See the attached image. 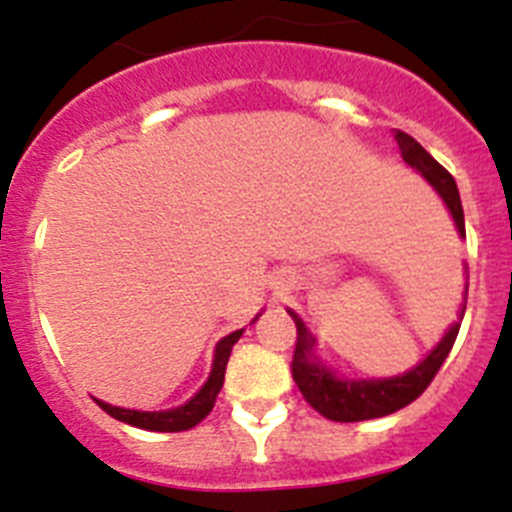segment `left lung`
Here are the masks:
<instances>
[{"label":"left lung","mask_w":512,"mask_h":512,"mask_svg":"<svg viewBox=\"0 0 512 512\" xmlns=\"http://www.w3.org/2000/svg\"><path fill=\"white\" fill-rule=\"evenodd\" d=\"M395 140L397 146H400L402 161L436 189V194L443 200L449 215L454 217L456 233H459L461 238H467V230H464V210H461L459 189H456L454 176L443 169L436 158L425 151L418 140L410 138L408 133L395 130ZM464 271H467V282H464V292H461V305L459 312H456V320L446 328L441 341L428 351V356H423L413 369L395 374V377H346V374H341L330 364H325L318 356V338L312 336L310 328L305 325V320H302L295 310H289L287 307V312L292 315V320H295L297 325V346L295 359H292V377H295L302 397H305L323 418L336 420V423H356V420H372L382 418V415L397 413L400 408L410 405L415 397L423 395V390L433 382L436 372L441 369L446 356H449L451 346H454L456 341V333H459V320L464 318V310H467V264H464Z\"/></svg>","instance_id":"left-lung-1"}]
</instances>
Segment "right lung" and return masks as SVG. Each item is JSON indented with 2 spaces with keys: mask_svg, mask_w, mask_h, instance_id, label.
<instances>
[{
  "mask_svg": "<svg viewBox=\"0 0 512 512\" xmlns=\"http://www.w3.org/2000/svg\"><path fill=\"white\" fill-rule=\"evenodd\" d=\"M253 320H259V315ZM243 330H233L225 338H220L215 346V354H212V369L207 382L202 384L200 390L194 392L184 405L169 410H130V408H117V405H110V402L97 400L99 408L104 413H110L115 420H122V423L135 425V428H143V431H156V433H176V431H189L194 425L200 423L202 418H207L217 400V392L223 390L225 382V366H228L230 351L238 343V338L243 336Z\"/></svg>",
  "mask_w": 512,
  "mask_h": 512,
  "instance_id": "right-lung-1",
  "label": "right lung"
}]
</instances>
